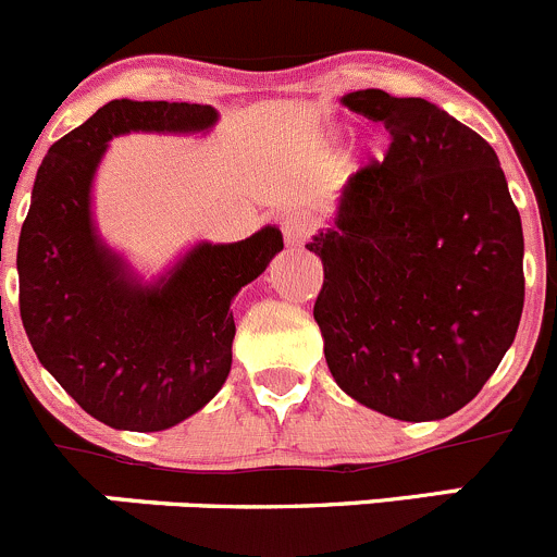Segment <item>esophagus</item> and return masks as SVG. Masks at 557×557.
Returning <instances> with one entry per match:
<instances>
[{"label": "esophagus", "instance_id": "34e87169", "mask_svg": "<svg viewBox=\"0 0 557 557\" xmlns=\"http://www.w3.org/2000/svg\"><path fill=\"white\" fill-rule=\"evenodd\" d=\"M313 219L302 211H292L281 216V233H284V244L286 246H300L302 240L311 235Z\"/></svg>", "mask_w": 557, "mask_h": 557}]
</instances>
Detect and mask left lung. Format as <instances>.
I'll return each mask as SVG.
<instances>
[{
  "label": "left lung",
  "instance_id": "left-lung-1",
  "mask_svg": "<svg viewBox=\"0 0 557 557\" xmlns=\"http://www.w3.org/2000/svg\"><path fill=\"white\" fill-rule=\"evenodd\" d=\"M341 102L393 143L306 244L324 268L313 302L324 360L368 409L444 420L476 398L517 335L520 213L493 146L438 104L382 89Z\"/></svg>",
  "mask_w": 557,
  "mask_h": 557
}]
</instances>
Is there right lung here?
Segmentation results:
<instances>
[{"label":"right lung","mask_w":557,"mask_h":557,"mask_svg":"<svg viewBox=\"0 0 557 557\" xmlns=\"http://www.w3.org/2000/svg\"><path fill=\"white\" fill-rule=\"evenodd\" d=\"M211 104L113 99L48 148L18 238V306L37 360L75 404L119 431L178 425L233 366L230 302L284 249L276 227L240 244H200L143 286L91 227L94 170L113 135L200 132Z\"/></svg>","instance_id":"add662e5"}]
</instances>
